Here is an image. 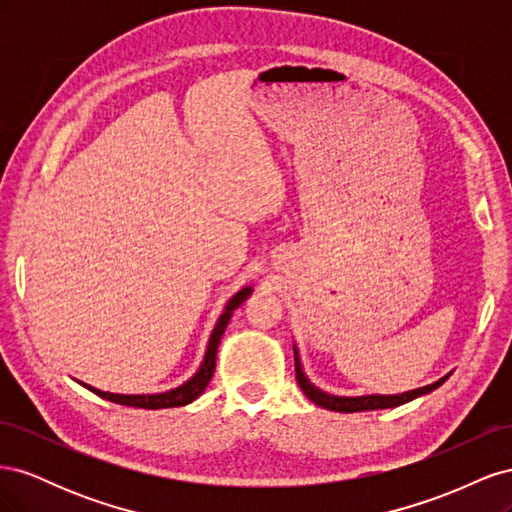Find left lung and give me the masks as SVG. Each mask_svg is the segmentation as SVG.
<instances>
[{
    "label": "left lung",
    "mask_w": 512,
    "mask_h": 512,
    "mask_svg": "<svg viewBox=\"0 0 512 512\" xmlns=\"http://www.w3.org/2000/svg\"><path fill=\"white\" fill-rule=\"evenodd\" d=\"M294 371H297V382L303 389V393L307 395V399H312L316 406L320 408H327L333 412H367V410H384V408H397L401 404H408V401L427 395L431 391H436L440 384H444L448 380V376L440 378L438 382L421 386V389H414L408 393H401V395H361V397H339V395H329L320 391L318 386H314L312 382L307 380V376L303 374V367H301V359H299V350L294 346Z\"/></svg>",
    "instance_id": "obj_1"
}]
</instances>
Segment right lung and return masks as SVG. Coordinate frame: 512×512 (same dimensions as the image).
<instances>
[{"instance_id":"right-lung-1","label":"right lung","mask_w":512,"mask_h":512,"mask_svg":"<svg viewBox=\"0 0 512 512\" xmlns=\"http://www.w3.org/2000/svg\"><path fill=\"white\" fill-rule=\"evenodd\" d=\"M252 294V286H245L241 288L237 294H232L230 301L226 303L222 316L218 318V324H215V329L209 337V344L205 350V359L200 363L196 374L188 380L183 382L177 389H170L166 393H156V395H119V393H106L100 389H94V386H89L85 382H79L85 389H89L91 393H96L102 399L113 401V404H121V406H130V408H145V410H160V408H179V406H188L192 401L203 395V391L207 389L209 380L213 378V371H215V354H218V346H220V339L228 327L230 316L235 309Z\"/></svg>"}]
</instances>
